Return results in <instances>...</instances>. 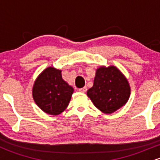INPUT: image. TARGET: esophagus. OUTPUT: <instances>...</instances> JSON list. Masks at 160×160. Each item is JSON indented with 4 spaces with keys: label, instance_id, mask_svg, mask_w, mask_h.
Wrapping results in <instances>:
<instances>
[{
    "label": "esophagus",
    "instance_id": "esophagus-1",
    "mask_svg": "<svg viewBox=\"0 0 160 160\" xmlns=\"http://www.w3.org/2000/svg\"><path fill=\"white\" fill-rule=\"evenodd\" d=\"M86 91H87V87H86V86H84V87L81 88V89H79V92H80L84 93L86 92Z\"/></svg>",
    "mask_w": 160,
    "mask_h": 160
}]
</instances>
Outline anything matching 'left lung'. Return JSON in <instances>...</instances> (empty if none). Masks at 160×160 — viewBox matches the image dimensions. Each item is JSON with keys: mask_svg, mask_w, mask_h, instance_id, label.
<instances>
[{"mask_svg": "<svg viewBox=\"0 0 160 160\" xmlns=\"http://www.w3.org/2000/svg\"><path fill=\"white\" fill-rule=\"evenodd\" d=\"M131 88L124 74L113 65L96 69L93 86L87 96L99 111L112 113L127 103Z\"/></svg>", "mask_w": 160, "mask_h": 160, "instance_id": "8db88e82", "label": "left lung"}]
</instances>
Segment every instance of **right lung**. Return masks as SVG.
<instances>
[{
  "label": "right lung",
  "instance_id": "1",
  "mask_svg": "<svg viewBox=\"0 0 160 160\" xmlns=\"http://www.w3.org/2000/svg\"><path fill=\"white\" fill-rule=\"evenodd\" d=\"M74 89L62 79V70L48 67L34 81L33 99L37 105L49 115H58L67 108Z\"/></svg>",
  "mask_w": 160,
  "mask_h": 160
}]
</instances>
